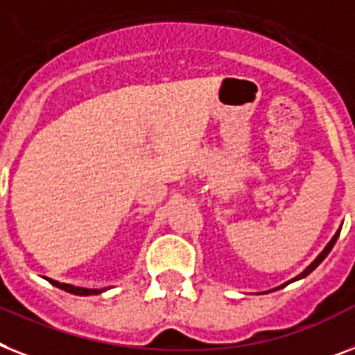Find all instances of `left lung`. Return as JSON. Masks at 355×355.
<instances>
[{
	"mask_svg": "<svg viewBox=\"0 0 355 355\" xmlns=\"http://www.w3.org/2000/svg\"><path fill=\"white\" fill-rule=\"evenodd\" d=\"M339 233H341V227L338 229V231H336V234L334 236H332V240H330L329 243H327V247H324L323 251L320 252V254H318V258H315L314 261H312L311 265H309V267H306L305 270H303L302 274H297L296 278H293L291 279V282H287V284H284V285H279V287H276V288H272V291H278V288H282V287H285V285H288V284H293V282H297V279H302V278H305V276H309V274L312 272V270L315 269V267H318V265L321 263V261L324 260V258H327V256H329V252L332 251V247H334V243H336V240H338V236H339ZM272 291H269V293H272Z\"/></svg>",
	"mask_w": 355,
	"mask_h": 355,
	"instance_id": "8db88e82",
	"label": "left lung"
}]
</instances>
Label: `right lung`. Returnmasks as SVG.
<instances>
[{"mask_svg": "<svg viewBox=\"0 0 355 355\" xmlns=\"http://www.w3.org/2000/svg\"><path fill=\"white\" fill-rule=\"evenodd\" d=\"M53 287L61 288V291H67L70 294H77V296H94V294H101L104 293L106 288H85V287H76V285H70V284H59L55 279H50L46 278Z\"/></svg>", "mask_w": 355, "mask_h": 355, "instance_id": "1", "label": "right lung"}]
</instances>
